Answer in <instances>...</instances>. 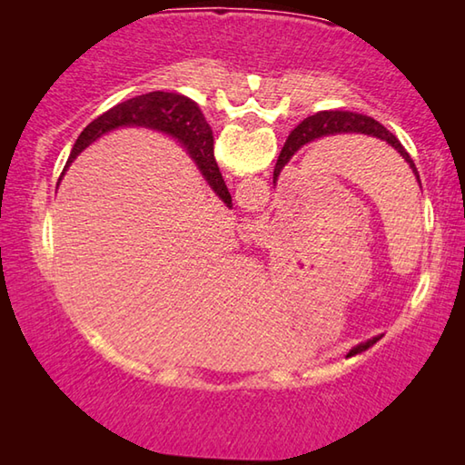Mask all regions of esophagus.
Wrapping results in <instances>:
<instances>
[{
  "instance_id": "34e87169",
  "label": "esophagus",
  "mask_w": 465,
  "mask_h": 465,
  "mask_svg": "<svg viewBox=\"0 0 465 465\" xmlns=\"http://www.w3.org/2000/svg\"><path fill=\"white\" fill-rule=\"evenodd\" d=\"M240 227H242L243 238H254L256 232H261V230H262V223L254 222V219H243V223H242Z\"/></svg>"
}]
</instances>
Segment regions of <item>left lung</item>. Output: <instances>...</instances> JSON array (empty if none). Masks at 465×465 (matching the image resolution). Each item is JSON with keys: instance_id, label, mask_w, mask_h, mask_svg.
<instances>
[{"instance_id": "left-lung-1", "label": "left lung", "mask_w": 465, "mask_h": 465, "mask_svg": "<svg viewBox=\"0 0 465 465\" xmlns=\"http://www.w3.org/2000/svg\"><path fill=\"white\" fill-rule=\"evenodd\" d=\"M338 133H363V135L385 141V143L391 145L400 155L404 157L406 163L412 170V174L416 176V183H419V186H420V176H419V172H416L412 157L408 155V152L402 147V143H400V141L396 139V135H391V133L385 129L383 124H380L375 119H371V116L357 114V113H346V110H326V113H318L313 116H308V119L299 123L297 129L291 131L287 143H285V147H282V152L279 155L277 166H274L272 183L277 184L282 168L287 166L289 160L295 155L297 149H302L303 145H308V143H313V141H318L322 137L338 135Z\"/></svg>"}]
</instances>
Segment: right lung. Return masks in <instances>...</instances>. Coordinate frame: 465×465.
I'll return each mask as SVG.
<instances>
[{
	"instance_id": "add662e5",
	"label": "right lung",
	"mask_w": 465,
	"mask_h": 465,
	"mask_svg": "<svg viewBox=\"0 0 465 465\" xmlns=\"http://www.w3.org/2000/svg\"><path fill=\"white\" fill-rule=\"evenodd\" d=\"M119 127H145L166 133V135L178 139L186 147L188 155L193 157L196 166H199L207 184L225 203V207L232 209V194L227 191L213 155V131H211L207 121H204L196 102L178 92L141 94V96L124 100L121 104L106 110L104 114L94 119L82 131V135L77 137L65 170L85 147Z\"/></svg>"
}]
</instances>
